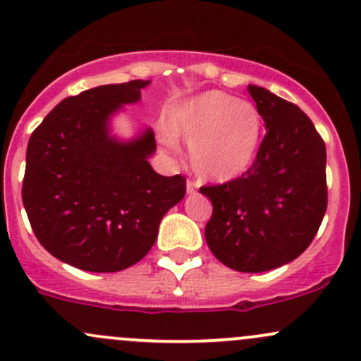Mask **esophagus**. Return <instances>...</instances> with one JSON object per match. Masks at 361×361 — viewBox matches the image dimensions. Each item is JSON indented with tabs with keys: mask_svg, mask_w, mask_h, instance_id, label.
Wrapping results in <instances>:
<instances>
[{
	"mask_svg": "<svg viewBox=\"0 0 361 361\" xmlns=\"http://www.w3.org/2000/svg\"><path fill=\"white\" fill-rule=\"evenodd\" d=\"M185 189H188V195H195L196 189H198V184H196L195 180H188V185H185Z\"/></svg>",
	"mask_w": 361,
	"mask_h": 361,
	"instance_id": "esophagus-1",
	"label": "esophagus"
}]
</instances>
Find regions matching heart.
<instances>
[{
	"instance_id": "heart-1",
	"label": "heart",
	"mask_w": 361,
	"mask_h": 361,
	"mask_svg": "<svg viewBox=\"0 0 361 361\" xmlns=\"http://www.w3.org/2000/svg\"><path fill=\"white\" fill-rule=\"evenodd\" d=\"M166 128L191 142L189 158L202 179L226 182L247 172L261 146L262 120L245 100L207 92L170 111Z\"/></svg>"
}]
</instances>
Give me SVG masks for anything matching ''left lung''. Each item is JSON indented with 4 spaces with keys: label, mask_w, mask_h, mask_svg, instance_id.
<instances>
[{
    "label": "left lung",
    "mask_w": 361,
    "mask_h": 361,
    "mask_svg": "<svg viewBox=\"0 0 361 361\" xmlns=\"http://www.w3.org/2000/svg\"><path fill=\"white\" fill-rule=\"evenodd\" d=\"M266 123L257 156L241 177L203 185L212 217L205 240L222 264L262 273L299 257L326 210V151L313 121L295 104L248 85Z\"/></svg>",
    "instance_id": "1"
}]
</instances>
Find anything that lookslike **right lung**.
Listing matches in <instances>:
<instances>
[{
	"mask_svg": "<svg viewBox=\"0 0 361 361\" xmlns=\"http://www.w3.org/2000/svg\"><path fill=\"white\" fill-rule=\"evenodd\" d=\"M147 85H102L64 99L31 133L22 202L39 243L78 269L114 273L139 262L185 195L184 177L151 169L153 130L130 142L109 135L111 114Z\"/></svg>",
	"mask_w": 361,
	"mask_h": 361,
	"instance_id": "add662e5",
	"label": "right lung"
}]
</instances>
